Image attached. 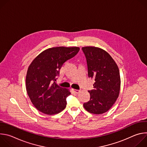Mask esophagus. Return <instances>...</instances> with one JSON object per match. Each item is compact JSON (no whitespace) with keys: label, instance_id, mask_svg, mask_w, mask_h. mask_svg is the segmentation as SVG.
<instances>
[{"label":"esophagus","instance_id":"34e87169","mask_svg":"<svg viewBox=\"0 0 147 147\" xmlns=\"http://www.w3.org/2000/svg\"><path fill=\"white\" fill-rule=\"evenodd\" d=\"M72 91H73V92H74L76 94H78V93L80 92V90H76V89H74V88L72 89Z\"/></svg>","mask_w":147,"mask_h":147}]
</instances>
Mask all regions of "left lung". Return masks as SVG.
<instances>
[{"instance_id":"left-lung-1","label":"left lung","mask_w":147,"mask_h":147,"mask_svg":"<svg viewBox=\"0 0 147 147\" xmlns=\"http://www.w3.org/2000/svg\"><path fill=\"white\" fill-rule=\"evenodd\" d=\"M86 57L88 75L95 80L94 89L88 91L90 99L83 106L88 112L100 115L108 112L116 101L120 90L119 67L111 56L95 47H82Z\"/></svg>"}]
</instances>
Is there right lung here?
<instances>
[{
  "label": "right lung",
  "mask_w": 147,
  "mask_h": 147,
  "mask_svg": "<svg viewBox=\"0 0 147 147\" xmlns=\"http://www.w3.org/2000/svg\"><path fill=\"white\" fill-rule=\"evenodd\" d=\"M80 48L58 47L39 53L31 63L26 76V90L34 106L40 112L53 115L66 107L70 90L55 81L64 63L76 56Z\"/></svg>",
  "instance_id": "right-lung-1"
}]
</instances>
